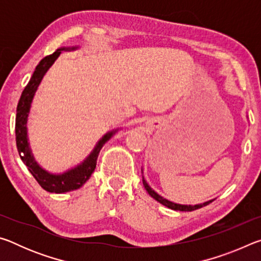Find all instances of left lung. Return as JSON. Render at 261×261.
Masks as SVG:
<instances>
[{"label": "left lung", "instance_id": "obj_1", "mask_svg": "<svg viewBox=\"0 0 261 261\" xmlns=\"http://www.w3.org/2000/svg\"><path fill=\"white\" fill-rule=\"evenodd\" d=\"M143 184H144V187H145V189H146V191L148 192L149 196H151L152 198H154V199H155L156 201L160 202V204L165 205L166 207H168V208L174 210V211L191 212V211H194V210L201 208V207H204V206H206V205H208L210 202H212V201L214 200V199H213V200L206 201V202H204V204H198V205H194V206H192V205H180V204H175V202L167 200V199H165V198H163V197H161L160 194H158L155 191H154V190H153L151 187H149V185L147 184L146 180L144 179V177H143Z\"/></svg>", "mask_w": 261, "mask_h": 261}]
</instances>
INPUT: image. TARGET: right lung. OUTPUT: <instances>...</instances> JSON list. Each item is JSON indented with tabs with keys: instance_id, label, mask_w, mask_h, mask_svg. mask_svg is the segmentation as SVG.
I'll return each mask as SVG.
<instances>
[{
	"instance_id": "1",
	"label": "right lung",
	"mask_w": 261,
	"mask_h": 261,
	"mask_svg": "<svg viewBox=\"0 0 261 261\" xmlns=\"http://www.w3.org/2000/svg\"><path fill=\"white\" fill-rule=\"evenodd\" d=\"M78 47H61L51 55H48L39 62V64L35 68L34 72L31 77L28 85L25 86L23 93L20 95L18 106H17V114H16V144L17 149L20 155L21 161H23L30 173L33 175V177L37 179V182L40 184L42 189H45L48 192L53 193H64L69 191L77 190L84 184L86 180L91 177L96 166V160H98L99 153L101 148L105 145L106 141H108L112 138L113 135L117 130L109 131L96 143L93 151L90 153L85 160L77 167L69 169L63 174H50L47 170L38 165V162L34 160L32 151L30 148V143L28 138V117L30 114L31 105L34 98L35 92H37L39 85L42 81L43 76L48 71L54 62L57 60V57L61 55L63 50H74Z\"/></svg>"
}]
</instances>
